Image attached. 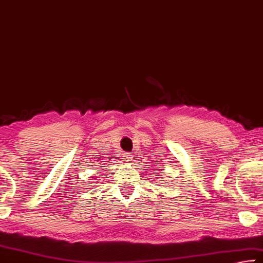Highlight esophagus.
Returning <instances> with one entry per match:
<instances>
[{
	"label": "esophagus",
	"mask_w": 263,
	"mask_h": 263,
	"mask_svg": "<svg viewBox=\"0 0 263 263\" xmlns=\"http://www.w3.org/2000/svg\"><path fill=\"white\" fill-rule=\"evenodd\" d=\"M123 161L124 162H130L133 161V155L130 153H124L123 154Z\"/></svg>",
	"instance_id": "1"
}]
</instances>
